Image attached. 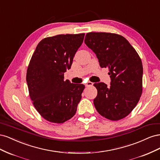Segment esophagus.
Returning a JSON list of instances; mask_svg holds the SVG:
<instances>
[{
    "label": "esophagus",
    "instance_id": "obj_1",
    "mask_svg": "<svg viewBox=\"0 0 160 160\" xmlns=\"http://www.w3.org/2000/svg\"><path fill=\"white\" fill-rule=\"evenodd\" d=\"M93 83H92V82H90V81H89V82H88V83H85L86 87H91V86H93Z\"/></svg>",
    "mask_w": 160,
    "mask_h": 160
}]
</instances>
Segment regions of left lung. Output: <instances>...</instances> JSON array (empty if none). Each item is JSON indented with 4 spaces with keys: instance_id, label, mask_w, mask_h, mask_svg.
I'll return each mask as SVG.
<instances>
[{
    "instance_id": "obj_1",
    "label": "left lung",
    "mask_w": 160,
    "mask_h": 160,
    "mask_svg": "<svg viewBox=\"0 0 160 160\" xmlns=\"http://www.w3.org/2000/svg\"><path fill=\"white\" fill-rule=\"evenodd\" d=\"M85 43L98 57L101 67L109 69L110 86L100 82L94 86L93 100L98 113L113 121L122 119L135 108L142 93V60L126 38L118 34L88 32Z\"/></svg>"
}]
</instances>
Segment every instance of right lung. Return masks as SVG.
Masks as SVG:
<instances>
[{
  "label": "right lung",
  "mask_w": 160,
  "mask_h": 160,
  "mask_svg": "<svg viewBox=\"0 0 160 160\" xmlns=\"http://www.w3.org/2000/svg\"><path fill=\"white\" fill-rule=\"evenodd\" d=\"M84 33L59 35L40 41L31 57L27 72L29 95L42 117L61 123L73 117L85 85L64 81L71 67Z\"/></svg>",
  "instance_id": "add662e5"
}]
</instances>
